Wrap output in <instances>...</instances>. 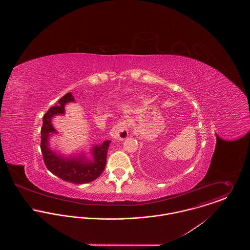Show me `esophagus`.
I'll return each mask as SVG.
<instances>
[{
	"label": "esophagus",
	"instance_id": "1",
	"mask_svg": "<svg viewBox=\"0 0 250 250\" xmlns=\"http://www.w3.org/2000/svg\"><path fill=\"white\" fill-rule=\"evenodd\" d=\"M128 123L127 121H121L117 125H115L111 131H110V136L111 138L118 140V141H124L128 138L129 136V129H128Z\"/></svg>",
	"mask_w": 250,
	"mask_h": 250
}]
</instances>
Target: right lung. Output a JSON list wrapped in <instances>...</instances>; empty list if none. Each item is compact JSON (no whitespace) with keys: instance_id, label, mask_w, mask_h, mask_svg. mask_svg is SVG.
Returning <instances> with one entry per match:
<instances>
[{"instance_id":"1","label":"right lung","mask_w":250,"mask_h":250,"mask_svg":"<svg viewBox=\"0 0 250 250\" xmlns=\"http://www.w3.org/2000/svg\"><path fill=\"white\" fill-rule=\"evenodd\" d=\"M72 92L62 96L58 104L50 107L43 116L41 128V152L47 168L59 178L73 184L89 183L98 178L106 167L107 149L110 141L95 144L89 152V157L83 152L78 155H64L58 153L50 145V138L59 132L55 129L52 119L57 115L65 114V106L74 103Z\"/></svg>"}]
</instances>
